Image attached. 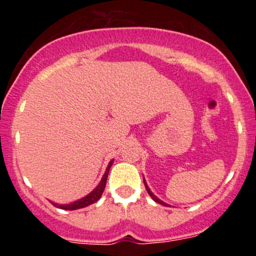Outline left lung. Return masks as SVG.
<instances>
[{
  "label": "left lung",
  "mask_w": 256,
  "mask_h": 256,
  "mask_svg": "<svg viewBox=\"0 0 256 256\" xmlns=\"http://www.w3.org/2000/svg\"><path fill=\"white\" fill-rule=\"evenodd\" d=\"M143 182H144V185H146V192H148V194H149V195H150V198H152V200H154V201H155V202H158V204H162V206H166V207H167V206H168V204H165V202H164V201H161V200H160V198H156V196H155V195H154V194H152V192L150 188H149V186H148V184H146V179H144V177H143Z\"/></svg>",
  "instance_id": "8db88e82"
}]
</instances>
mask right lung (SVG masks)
<instances>
[{"instance_id":"1","label":"right lung","mask_w":256,"mask_h":256,"mask_svg":"<svg viewBox=\"0 0 256 256\" xmlns=\"http://www.w3.org/2000/svg\"><path fill=\"white\" fill-rule=\"evenodd\" d=\"M113 161L114 160H110V164H108L107 168H106V172L104 174V177H102L101 182H100L98 186L95 188V189L92 190V192L88 194L86 196H84V198L77 200V201L74 202H71V204H56V202H52V204L55 206V207L60 208V210H79V208H84V207H88V206L95 204V202H98L100 198H101L102 194H104V190L106 188V182H107V177H108V172H110V166L113 165Z\"/></svg>"}]
</instances>
